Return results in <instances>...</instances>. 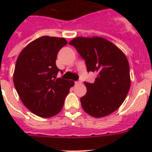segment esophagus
<instances>
[{"label":"esophagus","instance_id":"34e87169","mask_svg":"<svg viewBox=\"0 0 152 152\" xmlns=\"http://www.w3.org/2000/svg\"><path fill=\"white\" fill-rule=\"evenodd\" d=\"M81 84V81H75V84Z\"/></svg>","mask_w":152,"mask_h":152}]
</instances>
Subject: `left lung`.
Masks as SVG:
<instances>
[{
  "mask_svg": "<svg viewBox=\"0 0 152 152\" xmlns=\"http://www.w3.org/2000/svg\"><path fill=\"white\" fill-rule=\"evenodd\" d=\"M69 44L85 60L88 72L97 74L93 84L84 82L87 94L80 98L84 110L95 118L116 111L124 102L131 84L126 56L111 42L99 36L76 37Z\"/></svg>",
  "mask_w": 152,
  "mask_h": 152,
  "instance_id": "obj_1",
  "label": "left lung"
}]
</instances>
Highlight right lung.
Returning a JSON list of instances; mask_svg holds the SVG:
<instances>
[{
  "instance_id": "add662e5",
  "label": "right lung",
  "mask_w": 152,
  "mask_h": 152,
  "mask_svg": "<svg viewBox=\"0 0 152 152\" xmlns=\"http://www.w3.org/2000/svg\"><path fill=\"white\" fill-rule=\"evenodd\" d=\"M68 42L64 38L45 36L28 44L19 55L13 84L21 101L36 116L49 118L62 109L73 80L56 78L58 52Z\"/></svg>"
}]
</instances>
